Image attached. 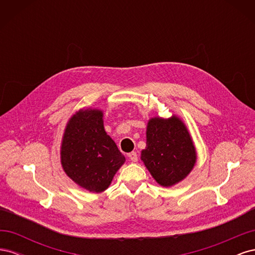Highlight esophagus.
Listing matches in <instances>:
<instances>
[{
    "label": "esophagus",
    "instance_id": "obj_1",
    "mask_svg": "<svg viewBox=\"0 0 255 255\" xmlns=\"http://www.w3.org/2000/svg\"><path fill=\"white\" fill-rule=\"evenodd\" d=\"M128 158H129L130 160L133 161V163H136L137 159H138V155H137L136 152H130V153H128Z\"/></svg>",
    "mask_w": 255,
    "mask_h": 255
}]
</instances>
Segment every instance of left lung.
Wrapping results in <instances>:
<instances>
[{"label":"left lung","mask_w":255,"mask_h":255,"mask_svg":"<svg viewBox=\"0 0 255 255\" xmlns=\"http://www.w3.org/2000/svg\"><path fill=\"white\" fill-rule=\"evenodd\" d=\"M141 160L160 186L183 181L194 168L197 152L184 122L176 116L151 118L146 126V146Z\"/></svg>","instance_id":"left-lung-1"}]
</instances>
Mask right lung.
<instances>
[{"mask_svg":"<svg viewBox=\"0 0 255 255\" xmlns=\"http://www.w3.org/2000/svg\"><path fill=\"white\" fill-rule=\"evenodd\" d=\"M60 161L66 174L82 188L91 192L109 188L126 157L106 134L102 111L80 110L69 119Z\"/></svg>","mask_w":255,"mask_h":255,"instance_id":"1","label":"right lung"}]
</instances>
